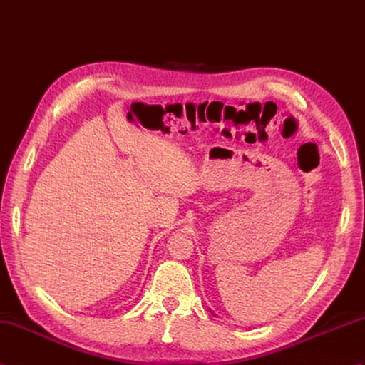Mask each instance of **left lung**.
I'll use <instances>...</instances> for the list:
<instances>
[{
  "label": "left lung",
  "instance_id": "left-lung-1",
  "mask_svg": "<svg viewBox=\"0 0 365 365\" xmlns=\"http://www.w3.org/2000/svg\"><path fill=\"white\" fill-rule=\"evenodd\" d=\"M210 311H211V309H210ZM211 314H213V316H216V314H215V312H213V311H211Z\"/></svg>",
  "mask_w": 365,
  "mask_h": 365
}]
</instances>
